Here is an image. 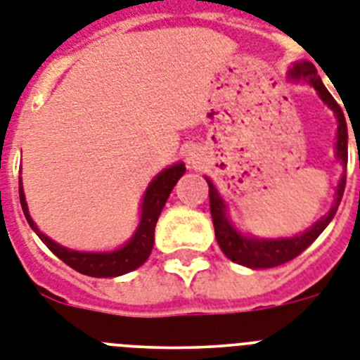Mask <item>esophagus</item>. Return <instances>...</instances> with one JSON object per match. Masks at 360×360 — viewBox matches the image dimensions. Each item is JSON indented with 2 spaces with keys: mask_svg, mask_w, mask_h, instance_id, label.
<instances>
[{
  "mask_svg": "<svg viewBox=\"0 0 360 360\" xmlns=\"http://www.w3.org/2000/svg\"><path fill=\"white\" fill-rule=\"evenodd\" d=\"M186 161H188V165H194V157L188 155V157H186Z\"/></svg>",
  "mask_w": 360,
  "mask_h": 360,
  "instance_id": "1",
  "label": "esophagus"
}]
</instances>
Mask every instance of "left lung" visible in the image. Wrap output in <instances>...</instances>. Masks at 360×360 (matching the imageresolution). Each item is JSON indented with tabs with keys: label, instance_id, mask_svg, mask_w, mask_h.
Here are the masks:
<instances>
[{
	"label": "left lung",
	"instance_id": "left-lung-1",
	"mask_svg": "<svg viewBox=\"0 0 360 360\" xmlns=\"http://www.w3.org/2000/svg\"><path fill=\"white\" fill-rule=\"evenodd\" d=\"M288 77L289 80H295V82H300L302 80V82L309 84L319 93L320 101L333 111L337 124H339L337 126L335 157H337V161H340L342 166L348 165V126H346V119H344L340 105L335 102L331 93L326 89L320 77L316 75L315 65L309 60L295 62L289 68ZM205 179L208 183V198H210V214H212L214 232H216V240L219 247H221L223 255L229 259H232L234 264L245 265L249 269H269L288 264L292 258H297L331 223L340 205V199H342L344 186H346V172L340 175L339 185H337V190H335V201L331 208H329V212L320 217L319 221L313 223L307 231L291 238H256L249 236V234H241L236 226L232 225L229 216H226V203L219 195L214 183L208 177H205Z\"/></svg>",
	"mask_w": 360,
	"mask_h": 360
}]
</instances>
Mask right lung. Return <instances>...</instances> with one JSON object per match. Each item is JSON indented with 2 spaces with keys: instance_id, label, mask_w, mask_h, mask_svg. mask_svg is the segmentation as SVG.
<instances>
[{
  "instance_id": "add662e5",
  "label": "right lung",
  "mask_w": 360,
  "mask_h": 360,
  "mask_svg": "<svg viewBox=\"0 0 360 360\" xmlns=\"http://www.w3.org/2000/svg\"><path fill=\"white\" fill-rule=\"evenodd\" d=\"M185 162H175L168 166L162 172L155 175L152 183L148 185L146 192L143 195V203H141V219L135 229L134 236L129 238L124 245L115 250H105V252H82V250H72L68 247L60 245L56 241L45 236L44 232L36 226L32 221L29 207L25 201V192L21 186L20 177V203L23 208L27 221L31 225L32 231L38 234L45 245L49 247L51 252L58 256L63 264H68L78 273L87 274V276L95 278H115L122 276V274L135 271L137 267L144 264L153 249V240H155V225L157 219L161 216V210L165 207L166 199L174 190L175 183L181 179V175L185 174Z\"/></svg>"
}]
</instances>
